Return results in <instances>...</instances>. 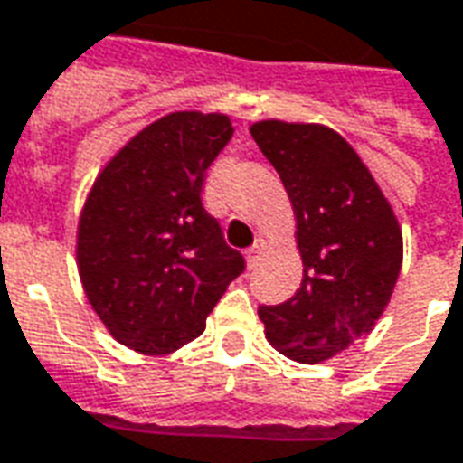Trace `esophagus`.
<instances>
[{"mask_svg":"<svg viewBox=\"0 0 463 463\" xmlns=\"http://www.w3.org/2000/svg\"><path fill=\"white\" fill-rule=\"evenodd\" d=\"M265 248H268L265 238H258V241L252 242V248L248 250V265H250V268H255V262L260 260V255H262V250H265Z\"/></svg>","mask_w":463,"mask_h":463,"instance_id":"esophagus-1","label":"esophagus"}]
</instances>
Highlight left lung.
Here are the masks:
<instances>
[{
    "mask_svg": "<svg viewBox=\"0 0 463 463\" xmlns=\"http://www.w3.org/2000/svg\"><path fill=\"white\" fill-rule=\"evenodd\" d=\"M295 213L302 282L290 300L260 307L270 345L317 364L372 332L402 270V228L357 151L320 123L250 126Z\"/></svg>",
    "mask_w": 463,
    "mask_h": 463,
    "instance_id": "1",
    "label": "left lung"
}]
</instances>
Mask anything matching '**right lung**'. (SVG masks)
<instances>
[{
    "label": "right lung",
    "instance_id": "add662e5",
    "mask_svg": "<svg viewBox=\"0 0 463 463\" xmlns=\"http://www.w3.org/2000/svg\"><path fill=\"white\" fill-rule=\"evenodd\" d=\"M232 138L225 114L175 111L106 163L76 231L79 278L116 342L171 354L201 337L245 260L203 208L205 173Z\"/></svg>",
    "mask_w": 463,
    "mask_h": 463
}]
</instances>
